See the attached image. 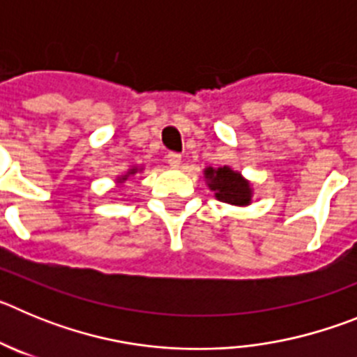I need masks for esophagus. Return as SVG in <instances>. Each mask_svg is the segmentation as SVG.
<instances>
[{
  "label": "esophagus",
  "instance_id": "obj_1",
  "mask_svg": "<svg viewBox=\"0 0 357 357\" xmlns=\"http://www.w3.org/2000/svg\"><path fill=\"white\" fill-rule=\"evenodd\" d=\"M182 157L178 155V153H175V151H169L168 155H166V162L169 164V166H173V168H176L178 164H181Z\"/></svg>",
  "mask_w": 357,
  "mask_h": 357
}]
</instances>
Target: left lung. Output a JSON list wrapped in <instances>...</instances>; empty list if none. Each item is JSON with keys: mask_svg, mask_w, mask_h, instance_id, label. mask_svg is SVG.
<instances>
[{"mask_svg": "<svg viewBox=\"0 0 357 357\" xmlns=\"http://www.w3.org/2000/svg\"><path fill=\"white\" fill-rule=\"evenodd\" d=\"M206 178L209 181V188L220 202L232 204V206H247L250 204L252 189L238 172H232L230 168H207Z\"/></svg>", "mask_w": 357, "mask_h": 357, "instance_id": "left-lung-1", "label": "left lung"}]
</instances>
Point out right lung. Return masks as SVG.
I'll return each mask as SVG.
<instances>
[{"mask_svg":"<svg viewBox=\"0 0 357 357\" xmlns=\"http://www.w3.org/2000/svg\"><path fill=\"white\" fill-rule=\"evenodd\" d=\"M134 173H135V169H130V172H128V175H134ZM128 175L121 176V178H119V182H125V181H127V176H128Z\"/></svg>","mask_w":357,"mask_h":357,"instance_id":"1","label":"right lung"}]
</instances>
